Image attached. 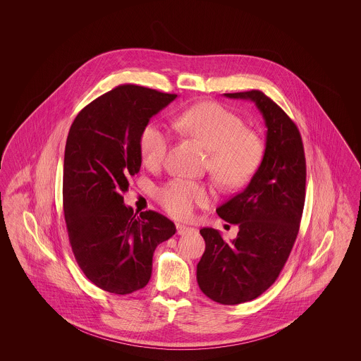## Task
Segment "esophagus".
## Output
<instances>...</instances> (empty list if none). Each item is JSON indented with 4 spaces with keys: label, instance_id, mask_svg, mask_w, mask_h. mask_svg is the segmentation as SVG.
<instances>
[{
    "label": "esophagus",
    "instance_id": "obj_1",
    "mask_svg": "<svg viewBox=\"0 0 361 361\" xmlns=\"http://www.w3.org/2000/svg\"><path fill=\"white\" fill-rule=\"evenodd\" d=\"M176 228H177V234H178V235H185V234H188V233L195 231L193 227H189V226L181 224H176Z\"/></svg>",
    "mask_w": 361,
    "mask_h": 361
}]
</instances>
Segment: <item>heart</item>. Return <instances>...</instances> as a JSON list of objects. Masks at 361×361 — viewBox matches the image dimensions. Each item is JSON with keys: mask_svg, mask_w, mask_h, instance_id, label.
Masks as SVG:
<instances>
[{"mask_svg": "<svg viewBox=\"0 0 361 361\" xmlns=\"http://www.w3.org/2000/svg\"><path fill=\"white\" fill-rule=\"evenodd\" d=\"M176 126L197 140L208 152V171L227 188H240L257 172L264 158V142L246 130L245 121L216 103H199L187 108ZM171 146L169 131L152 121L139 137V149L147 166H158ZM158 203L174 218L187 219L196 207L206 206L211 192L199 183L176 178L157 193Z\"/></svg>", "mask_w": 361, "mask_h": 361, "instance_id": "heart-1", "label": "heart"}]
</instances>
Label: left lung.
I'll list each match as a JSON object with an SVG mask.
<instances>
[{
	"instance_id": "8db88e82",
	"label": "left lung",
	"mask_w": 361,
	"mask_h": 361,
	"mask_svg": "<svg viewBox=\"0 0 361 361\" xmlns=\"http://www.w3.org/2000/svg\"><path fill=\"white\" fill-rule=\"evenodd\" d=\"M252 100L265 121L262 162L243 190L216 208L237 238L226 242L218 230H200L206 250L197 264V284L214 302L240 305L258 298L280 275L299 233L306 197V158L291 118L261 90L224 93Z\"/></svg>"
}]
</instances>
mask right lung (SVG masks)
Masks as SVG:
<instances>
[{
  "label": "right lung",
  "mask_w": 361,
  "mask_h": 361,
  "mask_svg": "<svg viewBox=\"0 0 361 361\" xmlns=\"http://www.w3.org/2000/svg\"><path fill=\"white\" fill-rule=\"evenodd\" d=\"M177 97L126 84L80 111L63 162V212L70 246L86 277L104 291L127 295L152 276L155 247L176 233L172 221L124 204L139 173V137L150 118Z\"/></svg>",
  "instance_id": "add662e5"
}]
</instances>
